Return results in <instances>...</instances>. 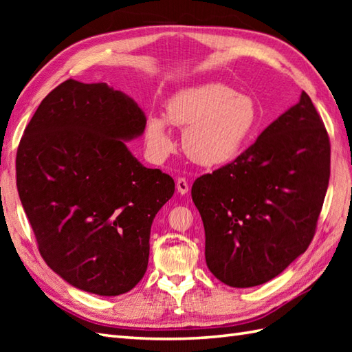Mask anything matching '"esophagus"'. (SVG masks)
<instances>
[{"label": "esophagus", "mask_w": 352, "mask_h": 352, "mask_svg": "<svg viewBox=\"0 0 352 352\" xmlns=\"http://www.w3.org/2000/svg\"><path fill=\"white\" fill-rule=\"evenodd\" d=\"M177 192L182 193V195H186L189 192V183L184 177L177 178Z\"/></svg>", "instance_id": "34e87169"}]
</instances>
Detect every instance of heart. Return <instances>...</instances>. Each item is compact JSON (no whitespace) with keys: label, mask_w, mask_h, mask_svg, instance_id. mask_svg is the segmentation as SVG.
<instances>
[{"label":"heart","mask_w":352,"mask_h":352,"mask_svg":"<svg viewBox=\"0 0 352 352\" xmlns=\"http://www.w3.org/2000/svg\"><path fill=\"white\" fill-rule=\"evenodd\" d=\"M166 116L170 124L186 129L184 153L203 166L233 160L260 126L252 96L236 94L222 83H206L177 92L168 102ZM168 121L157 115L148 116L145 142L155 162L166 159L175 148Z\"/></svg>","instance_id":"obj_1"}]
</instances>
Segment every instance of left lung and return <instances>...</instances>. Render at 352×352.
Returning <instances> with one entry per match:
<instances>
[{"label": "left lung", "instance_id": "8db88e82", "mask_svg": "<svg viewBox=\"0 0 352 352\" xmlns=\"http://www.w3.org/2000/svg\"><path fill=\"white\" fill-rule=\"evenodd\" d=\"M330 138L310 96L236 160L192 186L210 272L231 287L275 278L309 248L330 180Z\"/></svg>", "mask_w": 352, "mask_h": 352}]
</instances>
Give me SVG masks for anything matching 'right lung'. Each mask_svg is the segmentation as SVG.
Listing matches in <instances>:
<instances>
[{
	"label": "right lung",
	"instance_id": "right-lung-1",
	"mask_svg": "<svg viewBox=\"0 0 352 352\" xmlns=\"http://www.w3.org/2000/svg\"><path fill=\"white\" fill-rule=\"evenodd\" d=\"M144 111L106 83L66 80L45 96L16 153V186L42 258L74 287L101 296L144 278L149 233L175 183L125 145Z\"/></svg>",
	"mask_w": 352,
	"mask_h": 352
}]
</instances>
